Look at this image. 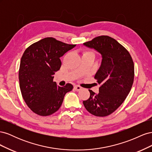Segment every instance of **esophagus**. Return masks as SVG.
I'll return each mask as SVG.
<instances>
[{
    "label": "esophagus",
    "instance_id": "esophagus-1",
    "mask_svg": "<svg viewBox=\"0 0 152 152\" xmlns=\"http://www.w3.org/2000/svg\"><path fill=\"white\" fill-rule=\"evenodd\" d=\"M74 89H75L77 91H80V90L82 89V87H81L80 86H74Z\"/></svg>",
    "mask_w": 152,
    "mask_h": 152
}]
</instances>
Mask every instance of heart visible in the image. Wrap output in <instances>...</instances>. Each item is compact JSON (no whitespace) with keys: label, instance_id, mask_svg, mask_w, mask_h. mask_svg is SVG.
I'll return each instance as SVG.
<instances>
[{"label":"heart","instance_id":"b5f03b06","mask_svg":"<svg viewBox=\"0 0 152 152\" xmlns=\"http://www.w3.org/2000/svg\"><path fill=\"white\" fill-rule=\"evenodd\" d=\"M91 53V52H87V51H86V52H84V54H85V53Z\"/></svg>","mask_w":152,"mask_h":152}]
</instances>
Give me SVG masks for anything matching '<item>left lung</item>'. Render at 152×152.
I'll list each match as a JSON object with an SVG mask.
<instances>
[{
	"label": "left lung",
	"mask_w": 152,
	"mask_h": 152,
	"mask_svg": "<svg viewBox=\"0 0 152 152\" xmlns=\"http://www.w3.org/2000/svg\"><path fill=\"white\" fill-rule=\"evenodd\" d=\"M102 55V63L94 79L100 85L99 93L89 90L90 97L83 101L86 109L97 117L114 112L127 98L134 77V65L128 50L107 35H101L84 43Z\"/></svg>",
	"instance_id": "left-lung-1"
}]
</instances>
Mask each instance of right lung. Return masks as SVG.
<instances>
[{
	"mask_svg": "<svg viewBox=\"0 0 152 152\" xmlns=\"http://www.w3.org/2000/svg\"><path fill=\"white\" fill-rule=\"evenodd\" d=\"M75 46L46 37L25 50L19 69L20 87L25 102L34 113L50 115L60 108L66 93L73 89L71 84L59 87L53 79L61 65L60 57Z\"/></svg>",
	"mask_w": 152,
	"mask_h": 152,
	"instance_id": "add662e5",
	"label": "right lung"
}]
</instances>
